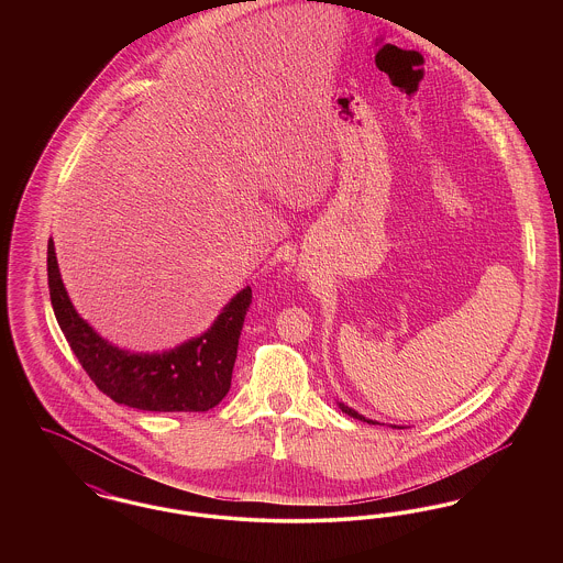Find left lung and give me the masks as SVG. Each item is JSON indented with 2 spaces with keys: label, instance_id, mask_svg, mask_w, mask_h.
I'll use <instances>...</instances> for the list:
<instances>
[{
  "label": "left lung",
  "instance_id": "8db88e82",
  "mask_svg": "<svg viewBox=\"0 0 563 563\" xmlns=\"http://www.w3.org/2000/svg\"><path fill=\"white\" fill-rule=\"evenodd\" d=\"M340 409L344 411V413H349L350 418H356V420H363V422H372V420H365L361 413H356L354 409H350L349 405H344V402H340Z\"/></svg>",
  "mask_w": 563,
  "mask_h": 563
}]
</instances>
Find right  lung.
<instances>
[{
    "instance_id": "right-lung-1",
    "label": "right lung",
    "mask_w": 563,
    "mask_h": 563,
    "mask_svg": "<svg viewBox=\"0 0 563 563\" xmlns=\"http://www.w3.org/2000/svg\"><path fill=\"white\" fill-rule=\"evenodd\" d=\"M48 289L60 331L84 372L109 399L143 411H209L228 395L251 287L232 297L205 335L162 354L118 350L81 321L63 287L53 239Z\"/></svg>"
}]
</instances>
